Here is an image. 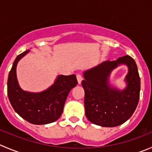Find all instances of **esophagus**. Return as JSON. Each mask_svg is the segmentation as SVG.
Here are the masks:
<instances>
[{
    "mask_svg": "<svg viewBox=\"0 0 152 152\" xmlns=\"http://www.w3.org/2000/svg\"><path fill=\"white\" fill-rule=\"evenodd\" d=\"M76 79H77L78 83L81 84V82H82V76H81V74L77 73V74H76Z\"/></svg>",
    "mask_w": 152,
    "mask_h": 152,
    "instance_id": "esophagus-1",
    "label": "esophagus"
}]
</instances>
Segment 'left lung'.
Listing matches in <instances>:
<instances>
[{
	"label": "left lung",
	"mask_w": 152,
	"mask_h": 152,
	"mask_svg": "<svg viewBox=\"0 0 152 152\" xmlns=\"http://www.w3.org/2000/svg\"><path fill=\"white\" fill-rule=\"evenodd\" d=\"M120 64L129 68L125 79L127 86L123 91L109 83L111 71ZM83 76L85 115L90 122L102 127H116L132 117L140 91V79L134 58L127 55L116 61H103L84 72Z\"/></svg>",
	"instance_id": "1"
}]
</instances>
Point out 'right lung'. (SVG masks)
Segmentation results:
<instances>
[{
  "label": "right lung",
  "instance_id": "add662e5",
  "mask_svg": "<svg viewBox=\"0 0 152 152\" xmlns=\"http://www.w3.org/2000/svg\"><path fill=\"white\" fill-rule=\"evenodd\" d=\"M29 50L16 57L9 73L7 94L15 111L34 125H45L56 121L63 112L69 92L78 84L76 75H60L49 88L40 93L25 91L20 88L16 76L18 62Z\"/></svg>",
  "mask_w": 152,
  "mask_h": 152
}]
</instances>
